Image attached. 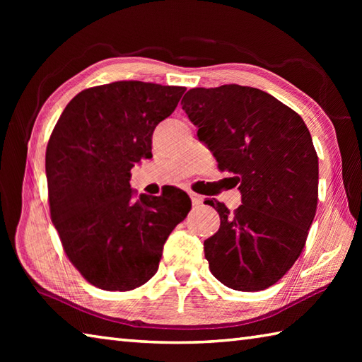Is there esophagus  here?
I'll return each mask as SVG.
<instances>
[{
    "label": "esophagus",
    "mask_w": 362,
    "mask_h": 362,
    "mask_svg": "<svg viewBox=\"0 0 362 362\" xmlns=\"http://www.w3.org/2000/svg\"><path fill=\"white\" fill-rule=\"evenodd\" d=\"M188 196H189V199H192V204H193V206L203 204L204 198H203V196H201V194H196V193H193V192H188Z\"/></svg>",
    "instance_id": "1"
}]
</instances>
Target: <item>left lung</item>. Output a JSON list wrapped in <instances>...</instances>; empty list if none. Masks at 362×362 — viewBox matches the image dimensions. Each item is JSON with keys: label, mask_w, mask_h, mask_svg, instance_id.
<instances>
[{"label": "left lung", "mask_w": 362, "mask_h": 362, "mask_svg": "<svg viewBox=\"0 0 362 362\" xmlns=\"http://www.w3.org/2000/svg\"><path fill=\"white\" fill-rule=\"evenodd\" d=\"M182 108L241 192L235 212L207 201L220 216L204 241L211 273L230 289H267L302 254L316 214L320 169L308 127L273 95L240 84L189 89Z\"/></svg>", "instance_id": "obj_1"}]
</instances>
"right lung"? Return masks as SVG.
Returning a JSON list of instances; mask_svg holds the SVG:
<instances>
[{"label": "right lung", "instance_id": "right-lung-1", "mask_svg": "<svg viewBox=\"0 0 362 362\" xmlns=\"http://www.w3.org/2000/svg\"><path fill=\"white\" fill-rule=\"evenodd\" d=\"M182 86L116 81L84 89L60 115L46 148L49 211L66 257L103 291H132L158 272L168 236L192 209L175 188H131V169L151 158L155 127Z\"/></svg>", "mask_w": 362, "mask_h": 362}]
</instances>
